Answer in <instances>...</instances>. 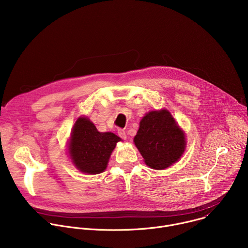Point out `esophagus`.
<instances>
[{"label": "esophagus", "mask_w": 248, "mask_h": 248, "mask_svg": "<svg viewBox=\"0 0 248 248\" xmlns=\"http://www.w3.org/2000/svg\"><path fill=\"white\" fill-rule=\"evenodd\" d=\"M118 133H119V135H120V137H121V138H123V139H126V138H127L126 133H125V131H124V129H120Z\"/></svg>", "instance_id": "1"}]
</instances>
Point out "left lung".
<instances>
[{
  "label": "left lung",
  "instance_id": "1",
  "mask_svg": "<svg viewBox=\"0 0 248 248\" xmlns=\"http://www.w3.org/2000/svg\"><path fill=\"white\" fill-rule=\"evenodd\" d=\"M134 144L145 164L163 170L178 161L186 149V135L168 110L151 111L140 121Z\"/></svg>",
  "mask_w": 248,
  "mask_h": 248
}]
</instances>
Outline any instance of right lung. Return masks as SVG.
I'll use <instances>...</instances> for the list:
<instances>
[{
  "label": "right lung",
  "mask_w": 248,
  "mask_h": 248,
  "mask_svg": "<svg viewBox=\"0 0 248 248\" xmlns=\"http://www.w3.org/2000/svg\"><path fill=\"white\" fill-rule=\"evenodd\" d=\"M122 139L112 132H100L85 117L76 122L68 143L73 163L80 171L96 174L107 168L110 156Z\"/></svg>",
  "instance_id": "add662e5"
}]
</instances>
